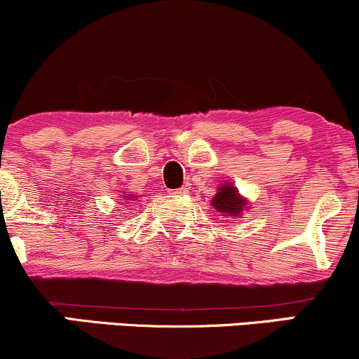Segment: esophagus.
Segmentation results:
<instances>
[{
    "label": "esophagus",
    "mask_w": 359,
    "mask_h": 359,
    "mask_svg": "<svg viewBox=\"0 0 359 359\" xmlns=\"http://www.w3.org/2000/svg\"><path fill=\"white\" fill-rule=\"evenodd\" d=\"M189 189L187 187H180V189H175V191H172L174 196H184V194H187Z\"/></svg>",
    "instance_id": "1"
}]
</instances>
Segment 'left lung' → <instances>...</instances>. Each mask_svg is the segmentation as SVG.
I'll return each instance as SVG.
<instances>
[{"label": "left lung", "mask_w": 359, "mask_h": 359, "mask_svg": "<svg viewBox=\"0 0 359 359\" xmlns=\"http://www.w3.org/2000/svg\"><path fill=\"white\" fill-rule=\"evenodd\" d=\"M211 204L222 216L238 217L243 214V209L248 205V201L240 196V192H238V189L233 184H222L217 189L216 196L212 197Z\"/></svg>", "instance_id": "obj_1"}]
</instances>
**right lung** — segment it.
<instances>
[{"mask_svg":"<svg viewBox=\"0 0 359 359\" xmlns=\"http://www.w3.org/2000/svg\"><path fill=\"white\" fill-rule=\"evenodd\" d=\"M131 197H135V196H130V199H131Z\"/></svg>","mask_w":359,"mask_h":359,"instance_id":"obj_1","label":"right lung"}]
</instances>
